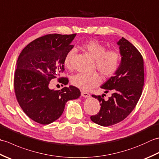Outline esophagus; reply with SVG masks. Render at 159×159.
Wrapping results in <instances>:
<instances>
[{"instance_id": "obj_1", "label": "esophagus", "mask_w": 159, "mask_h": 159, "mask_svg": "<svg viewBox=\"0 0 159 159\" xmlns=\"http://www.w3.org/2000/svg\"><path fill=\"white\" fill-rule=\"evenodd\" d=\"M81 95L84 98H89V97H90V94L89 93H87L86 92H83V91H81Z\"/></svg>"}]
</instances>
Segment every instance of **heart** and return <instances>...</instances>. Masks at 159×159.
I'll use <instances>...</instances> for the list:
<instances>
[{"label":"heart","instance_id":"heart-1","mask_svg":"<svg viewBox=\"0 0 159 159\" xmlns=\"http://www.w3.org/2000/svg\"><path fill=\"white\" fill-rule=\"evenodd\" d=\"M83 48L95 60V67L105 77H111L117 72L120 62V53L115 50H106V47L97 40H89L83 44ZM75 53L72 49L67 53L64 59L65 65L68 66ZM102 81L100 74L78 73L72 78V83L80 89L88 91L99 85Z\"/></svg>","mask_w":159,"mask_h":159}]
</instances>
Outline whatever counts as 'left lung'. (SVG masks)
<instances>
[{"mask_svg": "<svg viewBox=\"0 0 159 159\" xmlns=\"http://www.w3.org/2000/svg\"><path fill=\"white\" fill-rule=\"evenodd\" d=\"M120 46L121 62L113 76L100 87L111 91L108 100L102 96L92 95L100 102L99 113L91 116L92 121L100 126H109L120 122L129 115L139 101L144 83L142 55L135 47L124 38L117 42Z\"/></svg>", "mask_w": 159, "mask_h": 159, "instance_id": "8db88e82", "label": "left lung"}]
</instances>
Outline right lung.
<instances>
[{
    "mask_svg": "<svg viewBox=\"0 0 159 159\" xmlns=\"http://www.w3.org/2000/svg\"><path fill=\"white\" fill-rule=\"evenodd\" d=\"M76 34H49L29 43L20 54L13 85L16 99L24 112L33 121L49 124L61 116L68 100L79 98L80 90L70 85L61 90L49 88L50 80L59 76L64 59L74 46ZM67 78L59 81L67 82Z\"/></svg>",
    "mask_w": 159,
    "mask_h": 159,
    "instance_id": "obj_1",
    "label": "right lung"
}]
</instances>
